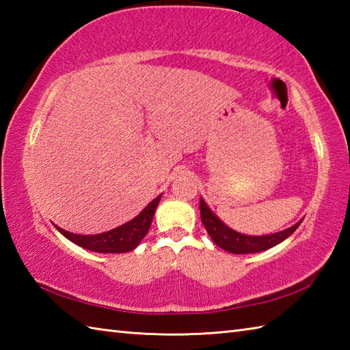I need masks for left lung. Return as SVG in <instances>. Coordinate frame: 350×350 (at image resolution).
I'll use <instances>...</instances> for the list:
<instances>
[{
    "label": "left lung",
    "mask_w": 350,
    "mask_h": 350,
    "mask_svg": "<svg viewBox=\"0 0 350 350\" xmlns=\"http://www.w3.org/2000/svg\"><path fill=\"white\" fill-rule=\"evenodd\" d=\"M200 215H202V222L204 228L209 233L211 239L218 245L219 248L224 251L232 252V254H252V252L266 251L275 245L286 241L287 237L292 234L296 228L299 227L302 219L296 222L295 226L288 227L286 230H281L278 233L273 234H263V236H250L236 232V230L230 228L224 224L217 215H215L211 207L207 206L204 200L200 197Z\"/></svg>",
    "instance_id": "1"
}]
</instances>
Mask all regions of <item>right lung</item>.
<instances>
[{
    "label": "right lung",
    "instance_id": "right-lung-1",
    "mask_svg": "<svg viewBox=\"0 0 350 350\" xmlns=\"http://www.w3.org/2000/svg\"><path fill=\"white\" fill-rule=\"evenodd\" d=\"M161 196L152 200L143 211H141L135 218L124 222V224L118 226L109 232L98 233V234H77L66 232L62 227L54 224V227L60 232L64 237L73 243L79 245L88 251L94 252H103V254H122V252H128L135 250L139 242L144 239L148 228L152 226L153 215L156 207L161 202Z\"/></svg>",
    "mask_w": 350,
    "mask_h": 350
}]
</instances>
